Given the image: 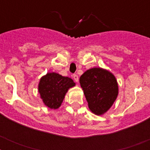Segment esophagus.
Listing matches in <instances>:
<instances>
[{
    "mask_svg": "<svg viewBox=\"0 0 150 150\" xmlns=\"http://www.w3.org/2000/svg\"><path fill=\"white\" fill-rule=\"evenodd\" d=\"M73 79H74L75 82H78V81H79V76L77 75H73Z\"/></svg>",
    "mask_w": 150,
    "mask_h": 150,
    "instance_id": "esophagus-1",
    "label": "esophagus"
}]
</instances>
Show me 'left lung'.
Masks as SVG:
<instances>
[{
    "label": "left lung",
    "mask_w": 150,
    "mask_h": 150,
    "mask_svg": "<svg viewBox=\"0 0 150 150\" xmlns=\"http://www.w3.org/2000/svg\"><path fill=\"white\" fill-rule=\"evenodd\" d=\"M88 106L93 114L101 115L110 108L118 94L114 75L100 68L87 70L79 79Z\"/></svg>",
    "instance_id": "8db88e82"
}]
</instances>
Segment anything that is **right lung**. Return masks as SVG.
<instances>
[{
    "instance_id": "add662e5",
    "label": "right lung",
    "mask_w": 150,
    "mask_h": 150,
    "mask_svg": "<svg viewBox=\"0 0 150 150\" xmlns=\"http://www.w3.org/2000/svg\"><path fill=\"white\" fill-rule=\"evenodd\" d=\"M75 85L71 78L51 72L41 78L38 89L44 104L50 109H57L63 102L68 89Z\"/></svg>"
}]
</instances>
